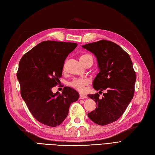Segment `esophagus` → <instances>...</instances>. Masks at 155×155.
<instances>
[{"instance_id":"esophagus-1","label":"esophagus","mask_w":155,"mask_h":155,"mask_svg":"<svg viewBox=\"0 0 155 155\" xmlns=\"http://www.w3.org/2000/svg\"><path fill=\"white\" fill-rule=\"evenodd\" d=\"M87 97L86 95H84V94H80V97H79V98L80 99H84V98H86Z\"/></svg>"}]
</instances>
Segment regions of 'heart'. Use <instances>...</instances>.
I'll return each mask as SVG.
<instances>
[{
	"label": "heart",
	"mask_w": 155,
	"mask_h": 155,
	"mask_svg": "<svg viewBox=\"0 0 155 155\" xmlns=\"http://www.w3.org/2000/svg\"><path fill=\"white\" fill-rule=\"evenodd\" d=\"M84 56H86V55H83L81 57ZM87 84H88V82L86 81V80H84V79L76 80V81H74L71 84V86L73 87L76 89L77 90L81 92H84L85 91V87H86Z\"/></svg>",
	"instance_id": "b5f03b06"
}]
</instances>
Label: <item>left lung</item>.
Returning <instances> with one entry per match:
<instances>
[{"mask_svg": "<svg viewBox=\"0 0 155 155\" xmlns=\"http://www.w3.org/2000/svg\"><path fill=\"white\" fill-rule=\"evenodd\" d=\"M82 47L97 58L99 73L93 81V88L107 91L102 98L98 93L88 94L97 104L88 117L93 122L105 126L122 115L134 96L136 75L133 62L120 46L111 41L102 40Z\"/></svg>", "mask_w": 155, "mask_h": 155, "instance_id": "left-lung-1", "label": "left lung"}]
</instances>
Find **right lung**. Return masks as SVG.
I'll return each mask as SVG.
<instances>
[{
    "label": "right lung",
    "mask_w": 155,
    "mask_h": 155,
    "mask_svg": "<svg viewBox=\"0 0 155 155\" xmlns=\"http://www.w3.org/2000/svg\"><path fill=\"white\" fill-rule=\"evenodd\" d=\"M77 43L48 41L37 44L22 57L17 74L21 96L29 111L44 125L56 127L67 117L79 93L64 87L62 94L51 89L62 77L64 62Z\"/></svg>",
    "instance_id": "right-lung-1"
}]
</instances>
